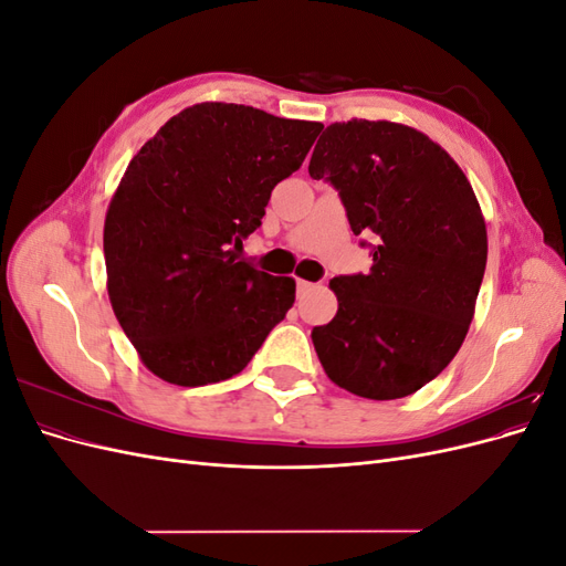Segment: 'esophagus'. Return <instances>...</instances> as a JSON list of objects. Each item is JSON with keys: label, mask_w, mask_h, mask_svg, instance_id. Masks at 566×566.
<instances>
[{"label": "esophagus", "mask_w": 566, "mask_h": 566, "mask_svg": "<svg viewBox=\"0 0 566 566\" xmlns=\"http://www.w3.org/2000/svg\"><path fill=\"white\" fill-rule=\"evenodd\" d=\"M314 287V283H310V281H304V279H297V293L300 295H304L306 290H312Z\"/></svg>", "instance_id": "esophagus-1"}]
</instances>
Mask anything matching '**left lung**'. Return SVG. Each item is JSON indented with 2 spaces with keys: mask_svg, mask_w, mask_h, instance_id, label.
Masks as SVG:
<instances>
[{
  "mask_svg": "<svg viewBox=\"0 0 566 566\" xmlns=\"http://www.w3.org/2000/svg\"><path fill=\"white\" fill-rule=\"evenodd\" d=\"M373 233L368 273L337 276V314L312 339L328 378L356 397L418 391L451 364L486 269V221L465 172L430 136L389 119L325 127L310 163Z\"/></svg>",
  "mask_w": 566,
  "mask_h": 566,
  "instance_id": "8db88e82",
  "label": "left lung"
}]
</instances>
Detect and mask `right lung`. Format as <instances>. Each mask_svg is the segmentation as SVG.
I'll return each mask as SVG.
<instances>
[{
	"instance_id": "obj_1",
	"label": "right lung",
	"mask_w": 566,
	"mask_h": 566,
	"mask_svg": "<svg viewBox=\"0 0 566 566\" xmlns=\"http://www.w3.org/2000/svg\"><path fill=\"white\" fill-rule=\"evenodd\" d=\"M321 123L252 106H188L127 165L104 224L115 318L160 380L241 373L295 302V279L235 260L273 186L302 167Z\"/></svg>"
}]
</instances>
